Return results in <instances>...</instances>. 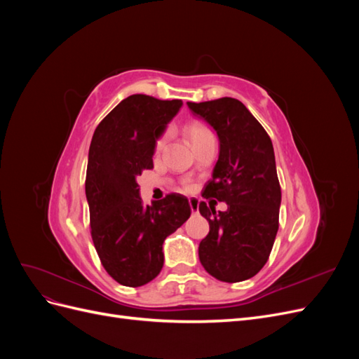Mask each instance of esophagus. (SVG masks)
<instances>
[{
  "label": "esophagus",
  "mask_w": 359,
  "mask_h": 359,
  "mask_svg": "<svg viewBox=\"0 0 359 359\" xmlns=\"http://www.w3.org/2000/svg\"><path fill=\"white\" fill-rule=\"evenodd\" d=\"M189 205H190V210L193 214H198L199 212V201L196 198H191L189 201Z\"/></svg>",
  "instance_id": "esophagus-1"
}]
</instances>
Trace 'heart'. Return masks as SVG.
Segmentation results:
<instances>
[{
    "label": "heart",
    "instance_id": "b5f03b06",
    "mask_svg": "<svg viewBox=\"0 0 359 359\" xmlns=\"http://www.w3.org/2000/svg\"><path fill=\"white\" fill-rule=\"evenodd\" d=\"M186 135L190 140L191 147L198 145L199 142H202V140H205L206 137L212 136V133L210 132V128L206 127L205 124H202L201 121H196V119H193V121H189L186 124ZM168 139H169V132L168 130H165V132H161L156 140H154V154L156 156H160L163 151H165L166 148V144H168ZM193 186L191 182L189 180H184L182 181V190H191Z\"/></svg>",
    "mask_w": 359,
    "mask_h": 359
}]
</instances>
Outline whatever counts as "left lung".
<instances>
[{
    "mask_svg": "<svg viewBox=\"0 0 359 359\" xmlns=\"http://www.w3.org/2000/svg\"><path fill=\"white\" fill-rule=\"evenodd\" d=\"M219 135L220 154L202 196L228 203L215 212L213 203H199L210 232L199 244L202 266L212 277L236 283L256 276L273 250L278 231L281 189L273 142L247 107L232 97L193 103Z\"/></svg>",
    "mask_w": 359,
    "mask_h": 359,
    "instance_id": "8db88e82",
    "label": "left lung"
}]
</instances>
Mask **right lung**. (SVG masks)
I'll use <instances>...</instances> for the list:
<instances>
[{"label":"right lung","mask_w":359,"mask_h":359,"mask_svg":"<svg viewBox=\"0 0 359 359\" xmlns=\"http://www.w3.org/2000/svg\"><path fill=\"white\" fill-rule=\"evenodd\" d=\"M181 104L133 94L102 119L91 139L85 178L90 232L106 273L123 286H144L160 274L163 241L191 214L180 193L145 205L136 181L154 168V140Z\"/></svg>","instance_id":"1"}]
</instances>
